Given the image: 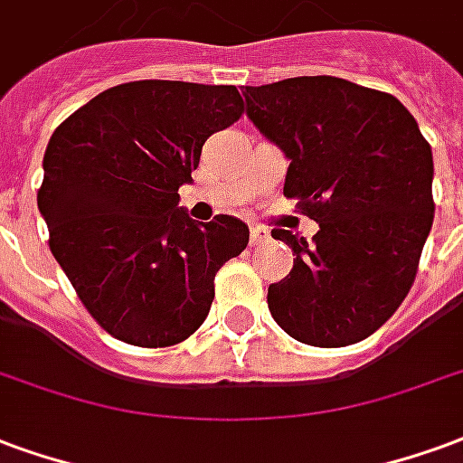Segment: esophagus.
I'll use <instances>...</instances> for the list:
<instances>
[{
  "label": "esophagus",
  "mask_w": 463,
  "mask_h": 463,
  "mask_svg": "<svg viewBox=\"0 0 463 463\" xmlns=\"http://www.w3.org/2000/svg\"><path fill=\"white\" fill-rule=\"evenodd\" d=\"M269 239V232L264 227H251V244H264Z\"/></svg>",
  "instance_id": "obj_1"
}]
</instances>
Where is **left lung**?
Returning <instances> with one entry per match:
<instances>
[{"mask_svg":"<svg viewBox=\"0 0 463 463\" xmlns=\"http://www.w3.org/2000/svg\"><path fill=\"white\" fill-rule=\"evenodd\" d=\"M246 116L288 165L283 194L318 222L313 241L273 229L291 273L269 310L291 338L353 345L400 308L434 222L431 147L390 93L335 76L244 86Z\"/></svg>","mask_w":463,"mask_h":463,"instance_id":"8db88e82","label":"left lung"}]
</instances>
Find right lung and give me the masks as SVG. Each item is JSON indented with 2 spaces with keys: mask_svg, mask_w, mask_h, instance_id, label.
<instances>
[{
  "mask_svg": "<svg viewBox=\"0 0 463 463\" xmlns=\"http://www.w3.org/2000/svg\"><path fill=\"white\" fill-rule=\"evenodd\" d=\"M234 86L133 80L90 98L53 130L39 212L83 306L113 338L167 347L214 301V276L249 244L241 219L180 207L202 145L241 118Z\"/></svg>",
  "mask_w": 463,
  "mask_h": 463,
  "instance_id": "add662e5",
  "label": "right lung"
}]
</instances>
